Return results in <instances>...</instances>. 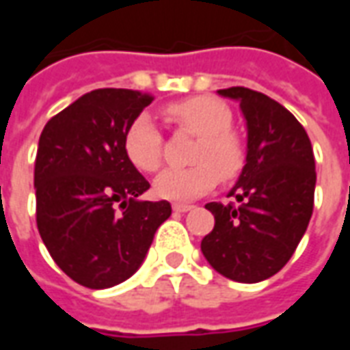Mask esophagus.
I'll return each instance as SVG.
<instances>
[{"label":"esophagus","mask_w":350,"mask_h":350,"mask_svg":"<svg viewBox=\"0 0 350 350\" xmlns=\"http://www.w3.org/2000/svg\"><path fill=\"white\" fill-rule=\"evenodd\" d=\"M172 210L174 212H189V210H193V206L191 204H172Z\"/></svg>","instance_id":"34e87169"}]
</instances>
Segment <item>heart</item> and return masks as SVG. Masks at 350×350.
<instances>
[{"label":"heart","instance_id":"1","mask_svg":"<svg viewBox=\"0 0 350 350\" xmlns=\"http://www.w3.org/2000/svg\"><path fill=\"white\" fill-rule=\"evenodd\" d=\"M165 116L178 129L198 137L189 168H170L155 178L153 189L167 200H191L215 187L219 180L240 174L245 152L240 137L230 131L232 112L223 100L198 95L165 108ZM123 152L142 172H155L163 159V138L146 114L135 118L123 135Z\"/></svg>","mask_w":350,"mask_h":350}]
</instances>
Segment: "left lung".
Listing matches in <instances>:
<instances>
[{"label": "left lung", "mask_w": 350, "mask_h": 350, "mask_svg": "<svg viewBox=\"0 0 350 350\" xmlns=\"http://www.w3.org/2000/svg\"><path fill=\"white\" fill-rule=\"evenodd\" d=\"M247 125L245 167L230 189L238 204L208 202L215 225L200 250L221 275L258 283L278 273L298 247L313 213L315 157L306 129L268 95L234 86Z\"/></svg>", "instance_id": "left-lung-1"}]
</instances>
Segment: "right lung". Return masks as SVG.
Segmentation results:
<instances>
[{"label":"right lung","instance_id":"right-lung-1","mask_svg":"<svg viewBox=\"0 0 350 350\" xmlns=\"http://www.w3.org/2000/svg\"><path fill=\"white\" fill-rule=\"evenodd\" d=\"M152 100L135 90H93L39 138L37 228L54 262L88 288L129 279L172 213L167 200H138L150 183L123 152L125 131Z\"/></svg>","mask_w":350,"mask_h":350}]
</instances>
